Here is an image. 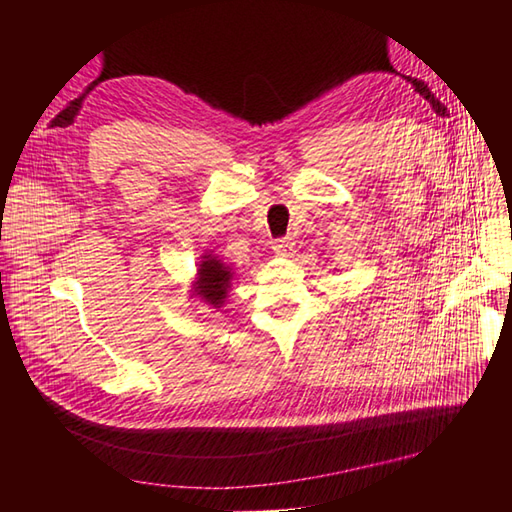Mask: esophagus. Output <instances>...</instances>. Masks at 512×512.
<instances>
[{
	"label": "esophagus",
	"instance_id": "34e87169",
	"mask_svg": "<svg viewBox=\"0 0 512 512\" xmlns=\"http://www.w3.org/2000/svg\"><path fill=\"white\" fill-rule=\"evenodd\" d=\"M294 250V241L292 237H282V239H275L273 241V252L277 256H290Z\"/></svg>",
	"mask_w": 512,
	"mask_h": 512
}]
</instances>
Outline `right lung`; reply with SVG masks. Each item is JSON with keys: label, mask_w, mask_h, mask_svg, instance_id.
<instances>
[{"label": "right lung", "mask_w": 512, "mask_h": 512, "mask_svg": "<svg viewBox=\"0 0 512 512\" xmlns=\"http://www.w3.org/2000/svg\"><path fill=\"white\" fill-rule=\"evenodd\" d=\"M196 275L198 280L194 284V294H198L200 299L215 309L222 307L232 282L230 267H226L222 260H218V256L205 254L203 260H200Z\"/></svg>", "instance_id": "1"}]
</instances>
